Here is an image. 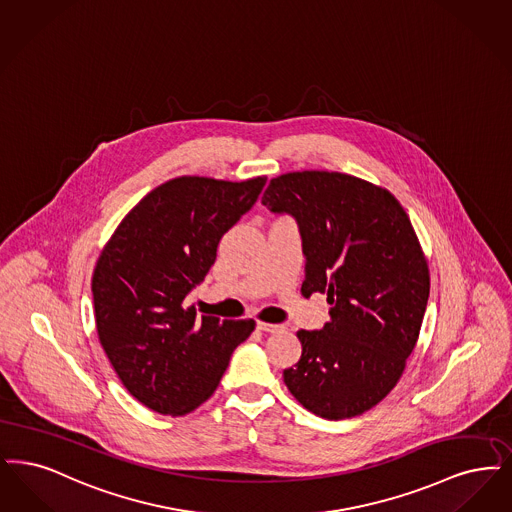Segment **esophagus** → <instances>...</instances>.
I'll use <instances>...</instances> for the list:
<instances>
[{
    "instance_id": "obj_1",
    "label": "esophagus",
    "mask_w": 512,
    "mask_h": 512,
    "mask_svg": "<svg viewBox=\"0 0 512 512\" xmlns=\"http://www.w3.org/2000/svg\"><path fill=\"white\" fill-rule=\"evenodd\" d=\"M258 329L264 331V333H283L287 327L285 325H279V323H266V321H260L258 323Z\"/></svg>"
}]
</instances>
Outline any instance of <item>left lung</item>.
<instances>
[{"label":"left lung","instance_id":"obj_1","mask_svg":"<svg viewBox=\"0 0 512 512\" xmlns=\"http://www.w3.org/2000/svg\"><path fill=\"white\" fill-rule=\"evenodd\" d=\"M262 204L296 218L302 294L331 304L321 331L296 333L302 357L285 384L317 417L363 415L398 384L423 325L430 273L409 216L388 189L327 170L271 179Z\"/></svg>","mask_w":512,"mask_h":512}]
</instances>
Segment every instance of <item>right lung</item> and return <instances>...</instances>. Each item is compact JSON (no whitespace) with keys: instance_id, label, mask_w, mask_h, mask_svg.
I'll return each mask as SVG.
<instances>
[{"instance_id":"obj_1","label":"right lung","mask_w":512,"mask_h":512,"mask_svg":"<svg viewBox=\"0 0 512 512\" xmlns=\"http://www.w3.org/2000/svg\"><path fill=\"white\" fill-rule=\"evenodd\" d=\"M266 179H170L135 204L99 254L91 277L99 342L126 390L156 413L181 417L208 400L256 327L197 317L185 298Z\"/></svg>"}]
</instances>
